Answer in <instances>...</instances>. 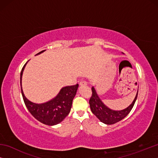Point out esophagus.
I'll use <instances>...</instances> for the list:
<instances>
[{"label":"esophagus","mask_w":158,"mask_h":158,"mask_svg":"<svg viewBox=\"0 0 158 158\" xmlns=\"http://www.w3.org/2000/svg\"><path fill=\"white\" fill-rule=\"evenodd\" d=\"M79 85H81V86H84V85H87V82L86 81H82L79 83Z\"/></svg>","instance_id":"34e87169"}]
</instances>
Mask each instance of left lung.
Instances as JSON below:
<instances>
[{"label": "left lung", "mask_w": 158, "mask_h": 158, "mask_svg": "<svg viewBox=\"0 0 158 158\" xmlns=\"http://www.w3.org/2000/svg\"><path fill=\"white\" fill-rule=\"evenodd\" d=\"M92 95L89 100V105L93 114L100 120L101 122L107 125H112L121 121L132 110L136 100L137 98L138 91L135 100L127 108L121 111H114L109 109L104 105L99 98L94 88H92Z\"/></svg>", "instance_id": "obj_1"}]
</instances>
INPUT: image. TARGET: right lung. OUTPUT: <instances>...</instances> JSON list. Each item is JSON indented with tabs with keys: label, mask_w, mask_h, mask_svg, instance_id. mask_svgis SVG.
<instances>
[{
	"label": "right lung",
	"mask_w": 158,
	"mask_h": 158,
	"mask_svg": "<svg viewBox=\"0 0 158 158\" xmlns=\"http://www.w3.org/2000/svg\"><path fill=\"white\" fill-rule=\"evenodd\" d=\"M44 51L39 52L36 55L42 53ZM26 63L23 65L20 74L21 94L26 106L35 118L42 123L47 125L58 124L68 116L70 111L73 98L76 95L79 84L63 87L56 97L46 103L35 104L31 102L24 96L21 88V77Z\"/></svg>",
	"instance_id": "1"
}]
</instances>
